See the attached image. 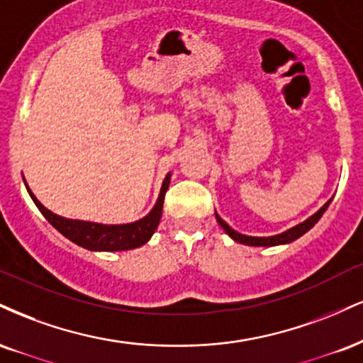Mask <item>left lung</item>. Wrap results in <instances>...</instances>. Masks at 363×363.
<instances>
[{
  "label": "left lung",
  "mask_w": 363,
  "mask_h": 363,
  "mask_svg": "<svg viewBox=\"0 0 363 363\" xmlns=\"http://www.w3.org/2000/svg\"><path fill=\"white\" fill-rule=\"evenodd\" d=\"M330 203H331V199L326 201V203L323 204V206L318 209V211L314 213L313 216H309L306 221H303V223L292 226V228L282 231V233L274 235V237H248V235H242V233H238V231H235L233 228H231V226L226 223V221L221 220V218L218 216V213H215V215H216L218 223L221 225V228H223L226 231V235H228L230 238H233L235 242L243 243V245H250V247H276V245H287V243L294 242V240L303 237L306 231L311 230L313 226L316 225L318 221H320L323 213L328 209Z\"/></svg>",
  "instance_id": "8db88e82"
}]
</instances>
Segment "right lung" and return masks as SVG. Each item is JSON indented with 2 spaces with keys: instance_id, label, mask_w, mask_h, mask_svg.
Here are the masks:
<instances>
[{
  "instance_id": "right-lung-1",
  "label": "right lung",
  "mask_w": 363,
  "mask_h": 363,
  "mask_svg": "<svg viewBox=\"0 0 363 363\" xmlns=\"http://www.w3.org/2000/svg\"><path fill=\"white\" fill-rule=\"evenodd\" d=\"M25 181V179H23ZM170 174H167L160 187V194L157 198L155 206L147 216L142 220L133 221V223L126 225H103V223H93V221H82V220H69V218L59 216L47 209L43 204L35 198V194L30 191L27 182V191L40 213L47 218V221L54 226L57 231L69 238L71 242L76 243L82 248L93 252H121V250H132V248L145 245L148 240L152 238L154 231L159 226L160 218H162V206L165 193L169 189Z\"/></svg>"
}]
</instances>
